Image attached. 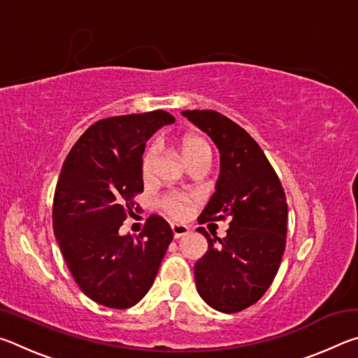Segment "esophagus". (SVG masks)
<instances>
[{
  "label": "esophagus",
  "instance_id": "34e87169",
  "mask_svg": "<svg viewBox=\"0 0 358 358\" xmlns=\"http://www.w3.org/2000/svg\"><path fill=\"white\" fill-rule=\"evenodd\" d=\"M172 232L175 238H181L185 235L189 234V227L183 226V224H172Z\"/></svg>",
  "mask_w": 358,
  "mask_h": 358
}]
</instances>
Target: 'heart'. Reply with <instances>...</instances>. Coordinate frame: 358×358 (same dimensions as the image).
Wrapping results in <instances>:
<instances>
[{"instance_id": "1", "label": "heart", "mask_w": 358, "mask_h": 358, "mask_svg": "<svg viewBox=\"0 0 358 358\" xmlns=\"http://www.w3.org/2000/svg\"><path fill=\"white\" fill-rule=\"evenodd\" d=\"M181 153H183L186 162H189L201 156H211L208 143L197 136L185 137L183 141H181ZM156 157H157V147L156 145H151V147L147 148V151H145L142 156V173L145 178L151 177V173H153ZM189 203H191V197L186 196L183 192H172L169 194L167 197L162 199V208H164L167 215H171L172 217H177V220L178 217L186 216Z\"/></svg>"}]
</instances>
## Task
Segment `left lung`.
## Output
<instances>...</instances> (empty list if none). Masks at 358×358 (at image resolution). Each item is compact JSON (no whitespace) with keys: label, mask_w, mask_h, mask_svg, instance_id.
<instances>
[{"label":"left lung","mask_w":358,"mask_h":358,"mask_svg":"<svg viewBox=\"0 0 358 358\" xmlns=\"http://www.w3.org/2000/svg\"><path fill=\"white\" fill-rule=\"evenodd\" d=\"M220 150L215 192L199 221L230 217L224 238L199 227L208 251L194 265L197 292L221 313H238L262 296L280 268L286 248L287 202L273 167L257 142L215 110H185Z\"/></svg>","instance_id":"8db88e82"}]
</instances>
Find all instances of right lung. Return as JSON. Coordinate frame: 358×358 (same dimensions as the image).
Segmentation results:
<instances>
[{"label":"right lung","instance_id":"right-lung-1","mask_svg":"<svg viewBox=\"0 0 358 358\" xmlns=\"http://www.w3.org/2000/svg\"><path fill=\"white\" fill-rule=\"evenodd\" d=\"M173 121L164 110L99 120L63 164L53 197V230L78 287L102 306L126 310L141 301L173 238L169 222L157 215L136 237L120 234L136 194L143 191L145 145Z\"/></svg>","mask_w":358,"mask_h":358}]
</instances>
